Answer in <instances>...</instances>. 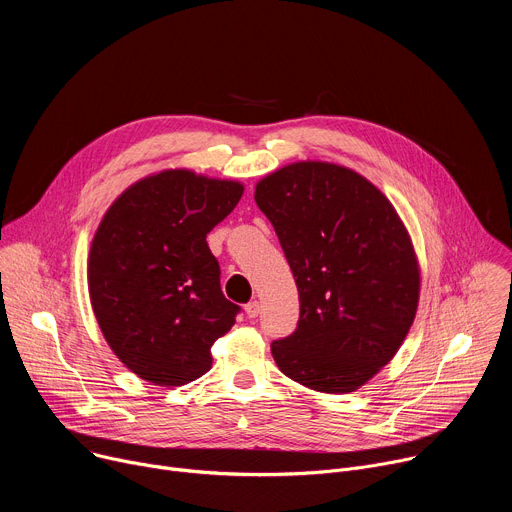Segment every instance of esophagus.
<instances>
[{
    "instance_id": "1",
    "label": "esophagus",
    "mask_w": 512,
    "mask_h": 512,
    "mask_svg": "<svg viewBox=\"0 0 512 512\" xmlns=\"http://www.w3.org/2000/svg\"><path fill=\"white\" fill-rule=\"evenodd\" d=\"M259 310H261V304H259L257 300H253V302H249V304L245 306V312H247L249 318H257V316H259Z\"/></svg>"
}]
</instances>
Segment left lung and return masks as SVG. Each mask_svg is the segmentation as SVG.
Instances as JSON below:
<instances>
[{
	"instance_id": "8db88e82",
	"label": "left lung",
	"mask_w": 512,
	"mask_h": 512,
	"mask_svg": "<svg viewBox=\"0 0 512 512\" xmlns=\"http://www.w3.org/2000/svg\"><path fill=\"white\" fill-rule=\"evenodd\" d=\"M300 291L296 330L273 340L279 371L350 393L395 356L417 310L419 269L391 202L352 170L291 164L257 184Z\"/></svg>"
}]
</instances>
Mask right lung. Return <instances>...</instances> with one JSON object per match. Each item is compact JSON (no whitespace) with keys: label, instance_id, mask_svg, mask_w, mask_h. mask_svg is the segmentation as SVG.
I'll return each mask as SVG.
<instances>
[{"label":"right lung","instance_id":"right-lung-1","mask_svg":"<svg viewBox=\"0 0 512 512\" xmlns=\"http://www.w3.org/2000/svg\"><path fill=\"white\" fill-rule=\"evenodd\" d=\"M241 194L237 182L168 170L107 210L89 255L91 304L105 340L137 377L180 387L210 369V346L241 306L223 294L206 235Z\"/></svg>","mask_w":512,"mask_h":512}]
</instances>
